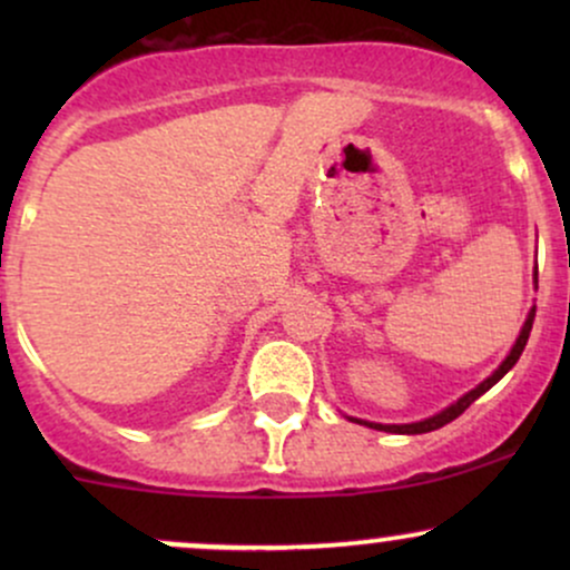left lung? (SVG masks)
Listing matches in <instances>:
<instances>
[{
  "label": "left lung",
  "instance_id": "1",
  "mask_svg": "<svg viewBox=\"0 0 570 570\" xmlns=\"http://www.w3.org/2000/svg\"><path fill=\"white\" fill-rule=\"evenodd\" d=\"M533 284H535V289H539V271H533ZM533 318H535V305L531 307V311H528L525 324H522V330H520V335H517V340H514L512 351L507 353V358H503V362L499 364V370H493V375H488L485 381H482L480 385H474L472 391H466V394H463L461 399H458V402L450 404V407L440 410V412H436V415H429V417H423V421H415V423H372V421H362V417H351V421H353V423H362V426L377 429V431H389V434H426V431H436V429H442L444 423L455 421V417L461 415V412L466 410L469 404L476 402V399H480L482 394H485V391L493 389V385L499 383L501 377L507 375V372L514 367L517 358H520V356H522V351H525L528 337H531Z\"/></svg>",
  "mask_w": 570,
  "mask_h": 570
}]
</instances>
